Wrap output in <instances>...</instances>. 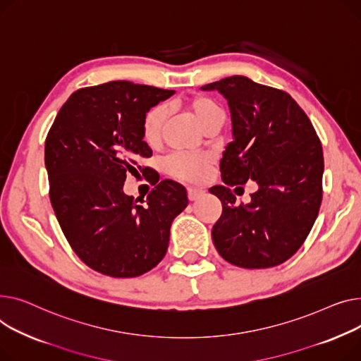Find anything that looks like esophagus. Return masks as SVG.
Returning <instances> with one entry per match:
<instances>
[{
    "instance_id": "esophagus-1",
    "label": "esophagus",
    "mask_w": 361,
    "mask_h": 361,
    "mask_svg": "<svg viewBox=\"0 0 361 361\" xmlns=\"http://www.w3.org/2000/svg\"><path fill=\"white\" fill-rule=\"evenodd\" d=\"M186 190H188V198H189V201H195L197 198H200V197L204 194V189L197 188V186H188Z\"/></svg>"
}]
</instances>
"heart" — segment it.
I'll use <instances>...</instances> for the list:
<instances>
[{"mask_svg": "<svg viewBox=\"0 0 361 361\" xmlns=\"http://www.w3.org/2000/svg\"><path fill=\"white\" fill-rule=\"evenodd\" d=\"M189 111L192 112L201 128L205 131L208 126L213 123L216 119L223 116V111L216 100L208 96H197L190 99L188 103ZM166 108L163 104L153 106V108L144 115L141 133L142 140L148 145H157L161 138L163 125L166 121ZM213 164V157L205 153H182L176 152L169 154L164 160L166 172L185 182H200L202 180L208 171L209 166Z\"/></svg>", "mask_w": 361, "mask_h": 361, "instance_id": "heart-1", "label": "heart"}]
</instances>
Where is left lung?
<instances>
[{
	"label": "left lung",
	"instance_id": "1",
	"mask_svg": "<svg viewBox=\"0 0 361 361\" xmlns=\"http://www.w3.org/2000/svg\"><path fill=\"white\" fill-rule=\"evenodd\" d=\"M228 103L233 141L220 161L224 185L209 188L221 201L214 246L230 264L261 269L291 258L306 240L322 201L324 153L307 115L286 92L243 75L205 84ZM255 180L259 190L235 205L228 185ZM240 188V186H238Z\"/></svg>",
	"mask_w": 361,
	"mask_h": 361
}]
</instances>
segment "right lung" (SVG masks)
<instances>
[{"mask_svg":"<svg viewBox=\"0 0 361 361\" xmlns=\"http://www.w3.org/2000/svg\"><path fill=\"white\" fill-rule=\"evenodd\" d=\"M173 90L109 81L74 92L45 141L49 198L77 257L114 279H133L166 255L171 226L188 205L186 189L142 167L153 152L142 140L144 115ZM155 188L140 202L123 192L126 175Z\"/></svg>","mask_w":361,"mask_h":361,"instance_id":"add662e5","label":"right lung"}]
</instances>
